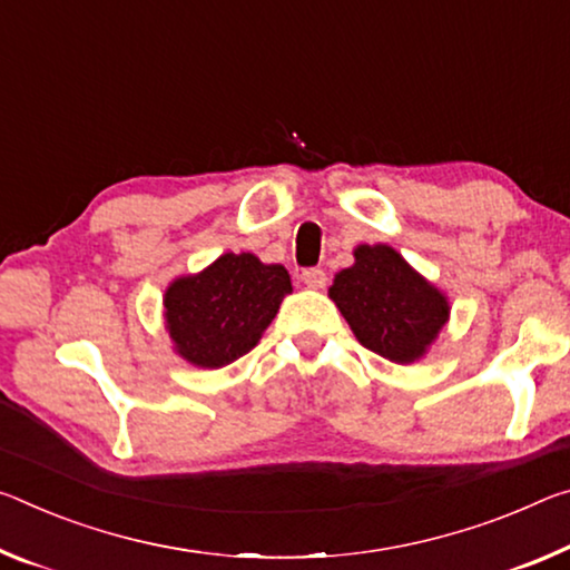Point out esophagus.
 Here are the masks:
<instances>
[{
    "mask_svg": "<svg viewBox=\"0 0 570 570\" xmlns=\"http://www.w3.org/2000/svg\"><path fill=\"white\" fill-rule=\"evenodd\" d=\"M302 282L306 288H324V284H327V274H324L322 268H304Z\"/></svg>",
    "mask_w": 570,
    "mask_h": 570,
    "instance_id": "obj_1",
    "label": "esophagus"
}]
</instances>
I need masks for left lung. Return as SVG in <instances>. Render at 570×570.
Listing matches in <instances>:
<instances>
[{
    "label": "left lung",
    "mask_w": 570,
    "mask_h": 570,
    "mask_svg": "<svg viewBox=\"0 0 570 570\" xmlns=\"http://www.w3.org/2000/svg\"><path fill=\"white\" fill-rule=\"evenodd\" d=\"M330 299L360 345L401 365L426 355L449 322L446 296L385 243L355 248V264L334 276Z\"/></svg>",
    "instance_id": "8db88e82"
}]
</instances>
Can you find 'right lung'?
<instances>
[{
	"label": "right lung",
	"mask_w": 570,
	"mask_h": 570,
	"mask_svg": "<svg viewBox=\"0 0 570 570\" xmlns=\"http://www.w3.org/2000/svg\"><path fill=\"white\" fill-rule=\"evenodd\" d=\"M286 294L292 278L282 264L223 253L200 274L167 286L165 327L189 365L223 367L258 345Z\"/></svg>",
	"instance_id": "obj_1"
}]
</instances>
